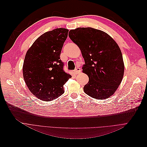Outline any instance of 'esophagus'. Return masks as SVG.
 <instances>
[{"label":"esophagus","mask_w":147,"mask_h":147,"mask_svg":"<svg viewBox=\"0 0 147 147\" xmlns=\"http://www.w3.org/2000/svg\"><path fill=\"white\" fill-rule=\"evenodd\" d=\"M80 72H81L80 68L79 67H77L75 69V70H74V74H75V75H77L78 74H79Z\"/></svg>","instance_id":"34e87169"}]
</instances>
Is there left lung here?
I'll use <instances>...</instances> for the list:
<instances>
[{
  "label": "left lung",
  "mask_w": 147,
  "mask_h": 147,
  "mask_svg": "<svg viewBox=\"0 0 147 147\" xmlns=\"http://www.w3.org/2000/svg\"><path fill=\"white\" fill-rule=\"evenodd\" d=\"M69 38L80 49L85 64L83 72L89 77L84 92L92 98L105 99L113 94L121 83L124 66L121 50L104 31L92 28L70 30Z\"/></svg>",
  "instance_id": "1"
}]
</instances>
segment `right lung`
<instances>
[{
	"instance_id": "1",
	"label": "right lung",
	"mask_w": 147,
	"mask_h": 147,
	"mask_svg": "<svg viewBox=\"0 0 147 147\" xmlns=\"http://www.w3.org/2000/svg\"><path fill=\"white\" fill-rule=\"evenodd\" d=\"M69 30L57 28L40 35L26 53L23 72L29 90L38 99L50 101L64 92L71 77L63 69L60 55Z\"/></svg>"
}]
</instances>
